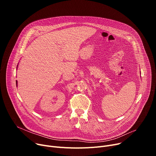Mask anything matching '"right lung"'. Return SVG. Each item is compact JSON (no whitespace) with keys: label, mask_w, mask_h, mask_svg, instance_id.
I'll return each instance as SVG.
<instances>
[{"label":"right lung","mask_w":156,"mask_h":156,"mask_svg":"<svg viewBox=\"0 0 156 156\" xmlns=\"http://www.w3.org/2000/svg\"><path fill=\"white\" fill-rule=\"evenodd\" d=\"M16 85H17V81H16Z\"/></svg>","instance_id":"right-lung-1"}]
</instances>
